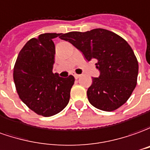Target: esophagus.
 Returning <instances> with one entry per match:
<instances>
[{"label": "esophagus", "instance_id": "1", "mask_svg": "<svg viewBox=\"0 0 150 150\" xmlns=\"http://www.w3.org/2000/svg\"><path fill=\"white\" fill-rule=\"evenodd\" d=\"M74 76H75V78L76 79H79V77H80V75H78V74H74Z\"/></svg>", "mask_w": 150, "mask_h": 150}]
</instances>
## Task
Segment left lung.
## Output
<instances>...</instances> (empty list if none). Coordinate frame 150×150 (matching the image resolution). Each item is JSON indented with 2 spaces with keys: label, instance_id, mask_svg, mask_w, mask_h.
Masks as SVG:
<instances>
[{
  "label": "left lung",
  "instance_id": "obj_1",
  "mask_svg": "<svg viewBox=\"0 0 150 150\" xmlns=\"http://www.w3.org/2000/svg\"><path fill=\"white\" fill-rule=\"evenodd\" d=\"M59 38L75 46L88 62L98 61L95 65L100 75L93 78L87 90L88 99L93 107L112 112L128 100L136 86L139 65L125 39L103 28L60 33Z\"/></svg>",
  "mask_w": 150,
  "mask_h": 150
}]
</instances>
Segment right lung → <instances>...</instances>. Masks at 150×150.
Segmentation results:
<instances>
[{
	"instance_id": "obj_1",
	"label": "right lung",
	"mask_w": 150,
	"mask_h": 150,
	"mask_svg": "<svg viewBox=\"0 0 150 150\" xmlns=\"http://www.w3.org/2000/svg\"><path fill=\"white\" fill-rule=\"evenodd\" d=\"M60 33H42L26 42L14 67V81L19 98L35 113L51 117L68 104L73 75L67 78L53 73L55 44Z\"/></svg>"
}]
</instances>
